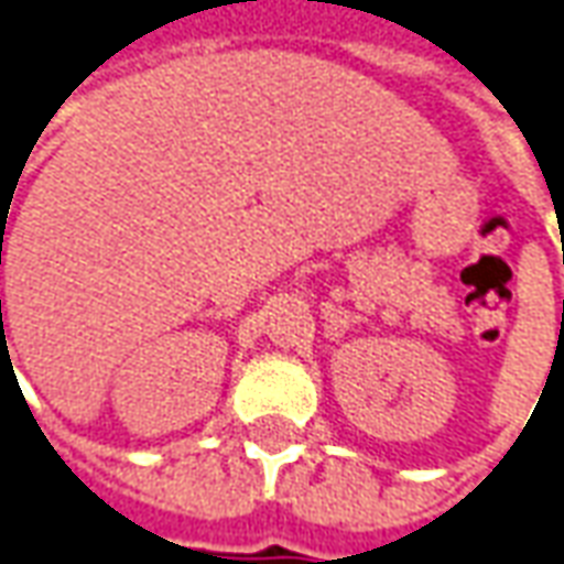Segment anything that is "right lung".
I'll use <instances>...</instances> for the list:
<instances>
[{
	"instance_id": "right-lung-1",
	"label": "right lung",
	"mask_w": 564,
	"mask_h": 564,
	"mask_svg": "<svg viewBox=\"0 0 564 564\" xmlns=\"http://www.w3.org/2000/svg\"><path fill=\"white\" fill-rule=\"evenodd\" d=\"M0 321H2V299H0Z\"/></svg>"
}]
</instances>
